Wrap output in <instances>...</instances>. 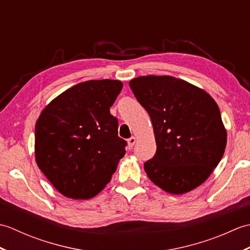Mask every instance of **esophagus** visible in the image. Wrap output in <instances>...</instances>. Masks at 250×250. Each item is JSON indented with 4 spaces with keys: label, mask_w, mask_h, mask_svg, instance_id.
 <instances>
[{
    "label": "esophagus",
    "mask_w": 250,
    "mask_h": 250,
    "mask_svg": "<svg viewBox=\"0 0 250 250\" xmlns=\"http://www.w3.org/2000/svg\"><path fill=\"white\" fill-rule=\"evenodd\" d=\"M135 143H136V137H135V136H132V137H130V139L128 140V146H129V148H132V147H133Z\"/></svg>",
    "instance_id": "34e87169"
}]
</instances>
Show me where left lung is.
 Returning <instances> with one entry per match:
<instances>
[{
  "label": "left lung",
  "mask_w": 250,
  "mask_h": 250,
  "mask_svg": "<svg viewBox=\"0 0 250 250\" xmlns=\"http://www.w3.org/2000/svg\"><path fill=\"white\" fill-rule=\"evenodd\" d=\"M149 114L157 151L144 168L151 182L172 194L199 187L218 166L227 130L215 100L173 76H141L129 83Z\"/></svg>",
  "instance_id": "left-lung-1"
}]
</instances>
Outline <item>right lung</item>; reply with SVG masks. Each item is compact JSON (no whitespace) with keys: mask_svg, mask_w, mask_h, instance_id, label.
Segmentation results:
<instances>
[{"mask_svg":"<svg viewBox=\"0 0 250 250\" xmlns=\"http://www.w3.org/2000/svg\"><path fill=\"white\" fill-rule=\"evenodd\" d=\"M122 86L114 79L77 83L52 100L36 121L37 167L66 198L100 193L125 156L126 142L109 113Z\"/></svg>","mask_w":250,"mask_h":250,"instance_id":"obj_1","label":"right lung"}]
</instances>
